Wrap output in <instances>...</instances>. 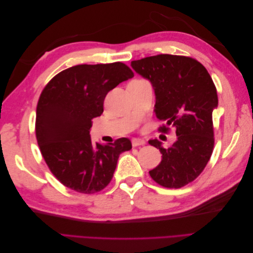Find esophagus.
<instances>
[{
	"label": "esophagus",
	"instance_id": "1",
	"mask_svg": "<svg viewBox=\"0 0 253 253\" xmlns=\"http://www.w3.org/2000/svg\"><path fill=\"white\" fill-rule=\"evenodd\" d=\"M145 141L141 138H133L132 139V145L133 147H138V145H143Z\"/></svg>",
	"mask_w": 253,
	"mask_h": 253
}]
</instances>
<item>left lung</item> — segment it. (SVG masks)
Instances as JSON below:
<instances>
[{
    "label": "left lung",
    "mask_w": 253,
    "mask_h": 253,
    "mask_svg": "<svg viewBox=\"0 0 253 253\" xmlns=\"http://www.w3.org/2000/svg\"><path fill=\"white\" fill-rule=\"evenodd\" d=\"M133 70L151 82L155 93L154 112L167 126L176 129V141L165 149L163 142L149 143L163 154L151 177L166 188H181L193 181L212 154V113L217 108L215 85L208 71L198 61L183 56L157 55L132 61Z\"/></svg>",
    "instance_id": "1"
}]
</instances>
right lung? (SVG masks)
I'll use <instances>...</instances> for the list:
<instances>
[{
  "label": "right lung",
  "mask_w": 253,
  "mask_h": 253,
  "mask_svg": "<svg viewBox=\"0 0 253 253\" xmlns=\"http://www.w3.org/2000/svg\"><path fill=\"white\" fill-rule=\"evenodd\" d=\"M134 77L121 62L72 66L44 87L37 105L36 136L45 163L56 178L76 192L93 194L109 185L127 138L94 143L89 131L103 113L106 94Z\"/></svg>",
  "instance_id": "1"
}]
</instances>
